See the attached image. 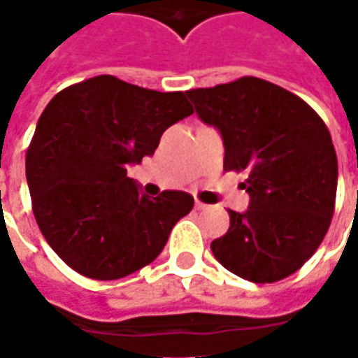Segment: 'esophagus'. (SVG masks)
Segmentation results:
<instances>
[{"label":"esophagus","instance_id":"esophagus-1","mask_svg":"<svg viewBox=\"0 0 358 358\" xmlns=\"http://www.w3.org/2000/svg\"><path fill=\"white\" fill-rule=\"evenodd\" d=\"M207 207H209V205H205V203L201 201H195V210H205Z\"/></svg>","mask_w":358,"mask_h":358}]
</instances>
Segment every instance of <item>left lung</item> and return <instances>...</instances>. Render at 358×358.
Wrapping results in <instances>:
<instances>
[{"instance_id": "1", "label": "left lung", "mask_w": 358, "mask_h": 358, "mask_svg": "<svg viewBox=\"0 0 358 358\" xmlns=\"http://www.w3.org/2000/svg\"><path fill=\"white\" fill-rule=\"evenodd\" d=\"M195 113L224 141L226 171H248L245 213L210 243L236 276L270 284L315 255L330 228L338 157L324 120L292 92L255 76L189 90Z\"/></svg>"}]
</instances>
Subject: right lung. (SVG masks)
I'll return each mask as SVG.
<instances>
[{"instance_id":"obj_1","label":"right lung","mask_w":358,"mask_h":358,"mask_svg":"<svg viewBox=\"0 0 358 358\" xmlns=\"http://www.w3.org/2000/svg\"><path fill=\"white\" fill-rule=\"evenodd\" d=\"M192 113L184 92L140 88L110 74L48 103L27 151V182L43 238L71 268L118 280L159 257L194 197H149L126 166L153 155L164 130Z\"/></svg>"}]
</instances>
